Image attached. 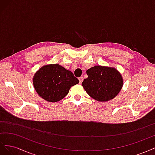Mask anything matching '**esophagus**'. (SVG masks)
<instances>
[{"instance_id": "1", "label": "esophagus", "mask_w": 155, "mask_h": 155, "mask_svg": "<svg viewBox=\"0 0 155 155\" xmlns=\"http://www.w3.org/2000/svg\"><path fill=\"white\" fill-rule=\"evenodd\" d=\"M78 79H79V83H81L83 82V77H79L78 78Z\"/></svg>"}]
</instances>
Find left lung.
<instances>
[{
    "label": "left lung",
    "instance_id": "left-lung-1",
    "mask_svg": "<svg viewBox=\"0 0 155 155\" xmlns=\"http://www.w3.org/2000/svg\"><path fill=\"white\" fill-rule=\"evenodd\" d=\"M88 78L82 85L88 94L98 101L114 98L123 87V78L116 68L94 66L87 70Z\"/></svg>",
    "mask_w": 155,
    "mask_h": 155
}]
</instances>
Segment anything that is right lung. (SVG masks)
Masks as SVG:
<instances>
[{
  "mask_svg": "<svg viewBox=\"0 0 155 155\" xmlns=\"http://www.w3.org/2000/svg\"><path fill=\"white\" fill-rule=\"evenodd\" d=\"M79 83L73 73L58 64L42 67L33 78L37 94L50 102H57L66 96L71 87Z\"/></svg>",
  "mask_w": 155,
  "mask_h": 155,
  "instance_id": "obj_1",
  "label": "right lung"
}]
</instances>
